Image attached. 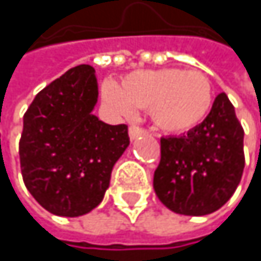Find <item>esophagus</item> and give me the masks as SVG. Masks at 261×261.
Segmentation results:
<instances>
[{
    "instance_id": "34e87169",
    "label": "esophagus",
    "mask_w": 261,
    "mask_h": 261,
    "mask_svg": "<svg viewBox=\"0 0 261 261\" xmlns=\"http://www.w3.org/2000/svg\"><path fill=\"white\" fill-rule=\"evenodd\" d=\"M143 133H146L145 128H142V127H136V125H131L130 130H128V134H130V139H136V137H139V136H142Z\"/></svg>"
}]
</instances>
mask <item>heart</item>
I'll return each instance as SVG.
<instances>
[{"mask_svg":"<svg viewBox=\"0 0 261 261\" xmlns=\"http://www.w3.org/2000/svg\"><path fill=\"white\" fill-rule=\"evenodd\" d=\"M104 101L122 116L137 109L151 110L154 124L166 133H184L198 127L213 107L212 80L199 71L163 68L127 75L122 87L102 84Z\"/></svg>","mask_w":261,"mask_h":261,"instance_id":"obj_1","label":"heart"}]
</instances>
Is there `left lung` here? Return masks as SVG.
I'll return each instance as SVG.
<instances>
[{"label": "left lung", "instance_id": "obj_1", "mask_svg": "<svg viewBox=\"0 0 261 261\" xmlns=\"http://www.w3.org/2000/svg\"><path fill=\"white\" fill-rule=\"evenodd\" d=\"M154 190L172 212L204 216L219 210L234 193L243 168V128L225 93L208 116L180 137L160 139Z\"/></svg>", "mask_w": 261, "mask_h": 261}]
</instances>
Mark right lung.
Returning a JSON list of instances; mask_svg holds the SVG:
<instances>
[{"mask_svg": "<svg viewBox=\"0 0 261 261\" xmlns=\"http://www.w3.org/2000/svg\"><path fill=\"white\" fill-rule=\"evenodd\" d=\"M96 101L95 69L80 65L42 89L24 115L22 178L53 215L75 218L93 210L130 145L125 124L109 125L92 113Z\"/></svg>", "mask_w": 261, "mask_h": 261, "instance_id": "right-lung-1", "label": "right lung"}]
</instances>
